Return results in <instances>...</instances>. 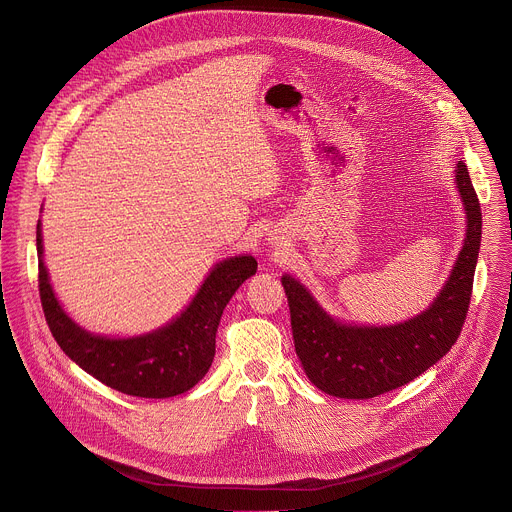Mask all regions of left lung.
Wrapping results in <instances>:
<instances>
[{"label": "left lung", "mask_w": 512, "mask_h": 512, "mask_svg": "<svg viewBox=\"0 0 512 512\" xmlns=\"http://www.w3.org/2000/svg\"><path fill=\"white\" fill-rule=\"evenodd\" d=\"M454 183L466 215L464 243L446 283L418 315L392 325L350 323L329 315L299 279L281 277L297 358L321 392L346 400L376 398L424 374L456 344L472 295L482 213L462 160L454 166Z\"/></svg>", "instance_id": "obj_1"}]
</instances>
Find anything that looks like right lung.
<instances>
[{
	"mask_svg": "<svg viewBox=\"0 0 512 512\" xmlns=\"http://www.w3.org/2000/svg\"><path fill=\"white\" fill-rule=\"evenodd\" d=\"M36 245L40 299L58 346L98 382L138 398H173L205 378L215 360L223 309L239 285L257 273L253 255L227 257L213 265L177 317L140 335L110 337L84 329L58 301L44 263L42 221H38Z\"/></svg>",
	"mask_w": 512,
	"mask_h": 512,
	"instance_id": "1",
	"label": "right lung"
}]
</instances>
